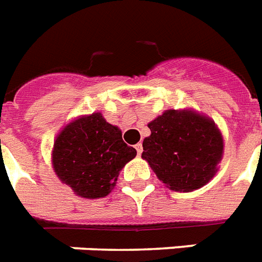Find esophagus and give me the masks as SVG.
<instances>
[{
	"label": "esophagus",
	"instance_id": "1",
	"mask_svg": "<svg viewBox=\"0 0 262 262\" xmlns=\"http://www.w3.org/2000/svg\"><path fill=\"white\" fill-rule=\"evenodd\" d=\"M135 148H137V152H138V156H141L142 151H143V147H142V143H138L135 144Z\"/></svg>",
	"mask_w": 262,
	"mask_h": 262
}]
</instances>
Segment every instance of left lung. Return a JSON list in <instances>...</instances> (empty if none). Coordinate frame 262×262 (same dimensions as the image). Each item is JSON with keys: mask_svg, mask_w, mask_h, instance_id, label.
Instances as JSON below:
<instances>
[{"mask_svg": "<svg viewBox=\"0 0 262 262\" xmlns=\"http://www.w3.org/2000/svg\"><path fill=\"white\" fill-rule=\"evenodd\" d=\"M147 127L142 158L167 188L192 192L214 179L225 143L212 119L190 108L167 110Z\"/></svg>", "mask_w": 262, "mask_h": 262, "instance_id": "left-lung-1", "label": "left lung"}]
</instances>
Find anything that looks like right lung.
Returning <instances> with one entry per match:
<instances>
[{
    "label": "right lung",
    "mask_w": 262,
    "mask_h": 262,
    "mask_svg": "<svg viewBox=\"0 0 262 262\" xmlns=\"http://www.w3.org/2000/svg\"><path fill=\"white\" fill-rule=\"evenodd\" d=\"M135 156L137 150L123 142L121 129L95 112L75 118L60 129L51 162L58 179L77 196L100 199L112 192L120 170Z\"/></svg>",
    "instance_id": "add662e5"
}]
</instances>
